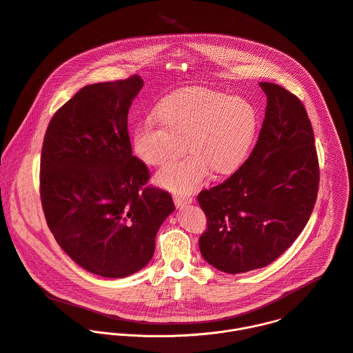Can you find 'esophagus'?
Segmentation results:
<instances>
[{
    "instance_id": "34e87169",
    "label": "esophagus",
    "mask_w": 353,
    "mask_h": 353,
    "mask_svg": "<svg viewBox=\"0 0 353 353\" xmlns=\"http://www.w3.org/2000/svg\"><path fill=\"white\" fill-rule=\"evenodd\" d=\"M173 201L177 208H181L184 205H188L192 202V196L188 194H173Z\"/></svg>"
}]
</instances>
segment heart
Segmentation results:
<instances>
[{"instance_id":"b5f03b06","label":"heart","mask_w":353,"mask_h":353,"mask_svg":"<svg viewBox=\"0 0 353 353\" xmlns=\"http://www.w3.org/2000/svg\"><path fill=\"white\" fill-rule=\"evenodd\" d=\"M134 130L136 154L148 165H165L187 150L188 158L166 165L157 181L188 192L201 185L210 170L236 172L245 161L258 128V113L243 98H230L206 88H187L166 97Z\"/></svg>"}]
</instances>
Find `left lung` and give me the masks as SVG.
Listing matches in <instances>:
<instances>
[{"label": "left lung", "instance_id": "8db88e82", "mask_svg": "<svg viewBox=\"0 0 353 353\" xmlns=\"http://www.w3.org/2000/svg\"><path fill=\"white\" fill-rule=\"evenodd\" d=\"M259 85L268 105L256 147L231 177L198 195L208 219L199 251L230 274L265 268L287 251L305 228L319 190L305 106L281 85Z\"/></svg>", "mask_w": 353, "mask_h": 353}]
</instances>
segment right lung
Returning a JSON list of instances; mask_svg holds the SVG:
<instances>
[{"label":"right lung","mask_w":353,"mask_h":353,"mask_svg":"<svg viewBox=\"0 0 353 353\" xmlns=\"http://www.w3.org/2000/svg\"><path fill=\"white\" fill-rule=\"evenodd\" d=\"M140 76L83 87L47 128L40 195L59 247L87 272L122 279L145 268L174 210L169 192L147 187L148 168L132 152L128 113Z\"/></svg>","instance_id":"obj_1"}]
</instances>
